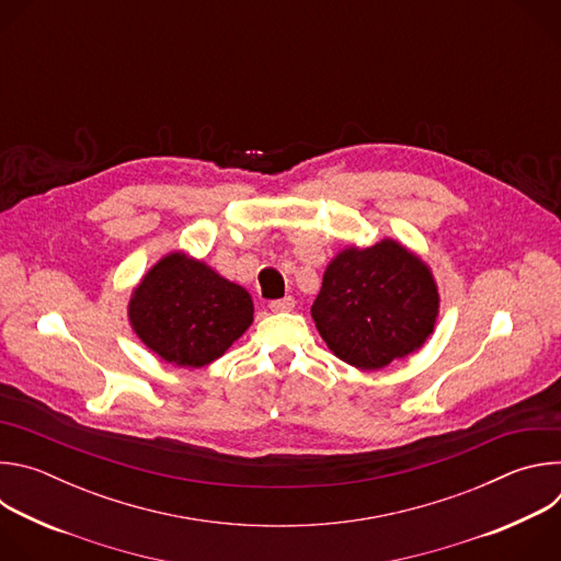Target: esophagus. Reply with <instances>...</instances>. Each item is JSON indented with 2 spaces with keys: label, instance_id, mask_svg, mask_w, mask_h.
<instances>
[{
  "label": "esophagus",
  "instance_id": "obj_1",
  "mask_svg": "<svg viewBox=\"0 0 561 561\" xmlns=\"http://www.w3.org/2000/svg\"><path fill=\"white\" fill-rule=\"evenodd\" d=\"M268 308H271L273 312H290V310L295 308V299H293V297H284V299H273V301L268 304Z\"/></svg>",
  "mask_w": 561,
  "mask_h": 561
}]
</instances>
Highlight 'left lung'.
Wrapping results in <instances>:
<instances>
[{"instance_id": "8db88e82", "label": "left lung", "mask_w": 561, "mask_h": 561, "mask_svg": "<svg viewBox=\"0 0 561 561\" xmlns=\"http://www.w3.org/2000/svg\"><path fill=\"white\" fill-rule=\"evenodd\" d=\"M437 312L431 268L394 239L342 251L310 308L327 346L359 370H379L422 348Z\"/></svg>"}]
</instances>
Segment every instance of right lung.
Masks as SVG:
<instances>
[{
	"instance_id": "obj_1",
	"label": "right lung",
	"mask_w": 561,
	"mask_h": 561,
	"mask_svg": "<svg viewBox=\"0 0 561 561\" xmlns=\"http://www.w3.org/2000/svg\"><path fill=\"white\" fill-rule=\"evenodd\" d=\"M128 319L137 337L164 362L202 368L253 324V299L204 262L171 253L133 290Z\"/></svg>"
}]
</instances>
